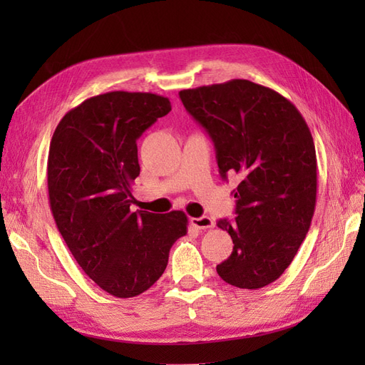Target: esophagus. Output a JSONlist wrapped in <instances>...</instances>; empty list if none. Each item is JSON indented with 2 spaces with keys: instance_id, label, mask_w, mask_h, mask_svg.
Instances as JSON below:
<instances>
[{
  "instance_id": "1",
  "label": "esophagus",
  "mask_w": 365,
  "mask_h": 365,
  "mask_svg": "<svg viewBox=\"0 0 365 365\" xmlns=\"http://www.w3.org/2000/svg\"><path fill=\"white\" fill-rule=\"evenodd\" d=\"M190 222H192V225H195L196 228H200V230H207V228H213L215 227L213 219H210L208 216L192 217Z\"/></svg>"
}]
</instances>
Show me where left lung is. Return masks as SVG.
Wrapping results in <instances>:
<instances>
[{"label":"left lung","mask_w":365,"mask_h":365,"mask_svg":"<svg viewBox=\"0 0 365 365\" xmlns=\"http://www.w3.org/2000/svg\"><path fill=\"white\" fill-rule=\"evenodd\" d=\"M180 98L213 140L220 176L240 180L235 222H217L233 239V252L216 271L236 288H263L289 267L311 227L317 202L311 130L288 98L245 79L182 90Z\"/></svg>","instance_id":"left-lung-1"}]
</instances>
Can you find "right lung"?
<instances>
[{"label":"right lung","instance_id":"obj_1","mask_svg":"<svg viewBox=\"0 0 365 365\" xmlns=\"http://www.w3.org/2000/svg\"><path fill=\"white\" fill-rule=\"evenodd\" d=\"M172 109L168 97L111 91L86 98L62 117L48 152L54 222L83 272L103 291L129 298L148 291L187 233L180 210L130 212L140 175L137 140Z\"/></svg>","mask_w":365,"mask_h":365}]
</instances>
